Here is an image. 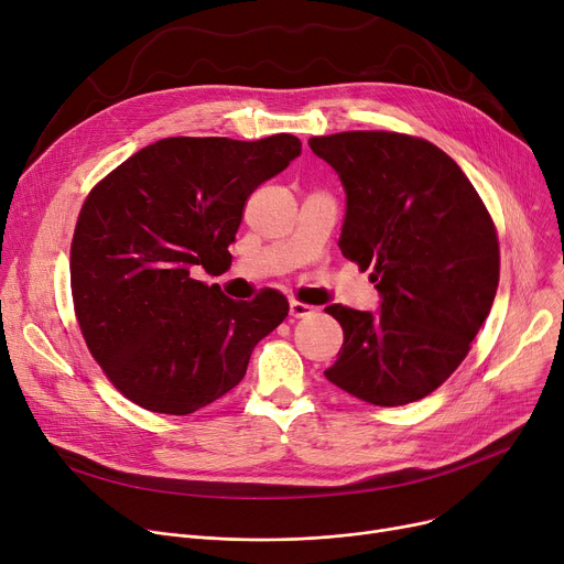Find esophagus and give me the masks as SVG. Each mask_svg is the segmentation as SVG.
Segmentation results:
<instances>
[{"mask_svg": "<svg viewBox=\"0 0 564 564\" xmlns=\"http://www.w3.org/2000/svg\"><path fill=\"white\" fill-rule=\"evenodd\" d=\"M315 308L308 306V304H302V302H290V315L292 317H306V315H313Z\"/></svg>", "mask_w": 564, "mask_h": 564, "instance_id": "34e87169", "label": "esophagus"}]
</instances>
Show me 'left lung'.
Returning <instances> with one entry per match:
<instances>
[{
	"label": "left lung",
	"mask_w": 564,
	"mask_h": 564,
	"mask_svg": "<svg viewBox=\"0 0 564 564\" xmlns=\"http://www.w3.org/2000/svg\"><path fill=\"white\" fill-rule=\"evenodd\" d=\"M345 189L340 251L372 267L379 311L332 304L345 334L324 370L345 393L379 406L430 395L470 349L498 288L494 221L453 158L398 132L308 139Z\"/></svg>",
	"instance_id": "left-lung-1"
}]
</instances>
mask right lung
<instances>
[{"label": "right lung", "mask_w": 564, "mask_h": 564, "mask_svg": "<svg viewBox=\"0 0 564 564\" xmlns=\"http://www.w3.org/2000/svg\"><path fill=\"white\" fill-rule=\"evenodd\" d=\"M302 155V141L169 137L88 194L70 247L79 329L113 387L187 416L242 381L253 347L285 319L276 290L235 302L196 272H224L247 198Z\"/></svg>", "instance_id": "add662e5"}]
</instances>
